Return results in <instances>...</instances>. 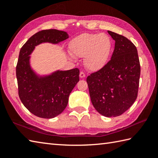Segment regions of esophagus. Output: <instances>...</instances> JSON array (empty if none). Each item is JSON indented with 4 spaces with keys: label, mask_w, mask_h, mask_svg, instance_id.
I'll use <instances>...</instances> for the list:
<instances>
[{
    "label": "esophagus",
    "mask_w": 158,
    "mask_h": 158,
    "mask_svg": "<svg viewBox=\"0 0 158 158\" xmlns=\"http://www.w3.org/2000/svg\"><path fill=\"white\" fill-rule=\"evenodd\" d=\"M79 77H80V78H84V77H85V73L83 72H81L79 74Z\"/></svg>",
    "instance_id": "34e87169"
}]
</instances>
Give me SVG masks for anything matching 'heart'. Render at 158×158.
<instances>
[{"instance_id":"b5f03b06","label":"heart","mask_w":158,"mask_h":158,"mask_svg":"<svg viewBox=\"0 0 158 158\" xmlns=\"http://www.w3.org/2000/svg\"><path fill=\"white\" fill-rule=\"evenodd\" d=\"M111 39L105 34L83 33L71 40L69 43L70 52L74 57H84V65L92 72L102 69L109 62L111 55Z\"/></svg>"}]
</instances>
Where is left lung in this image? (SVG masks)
<instances>
[{
    "label": "left lung",
    "instance_id": "left-lung-1",
    "mask_svg": "<svg viewBox=\"0 0 158 158\" xmlns=\"http://www.w3.org/2000/svg\"><path fill=\"white\" fill-rule=\"evenodd\" d=\"M115 41L110 61L87 77L92 105L107 117L121 115L138 94L140 66L135 45L125 36L109 31Z\"/></svg>",
    "mask_w": 158,
    "mask_h": 158
}]
</instances>
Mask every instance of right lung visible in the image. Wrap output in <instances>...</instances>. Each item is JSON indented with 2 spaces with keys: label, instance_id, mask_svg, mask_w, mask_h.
Listing matches in <instances>:
<instances>
[{
  "label": "right lung",
  "instance_id": "right-lung-1",
  "mask_svg": "<svg viewBox=\"0 0 158 158\" xmlns=\"http://www.w3.org/2000/svg\"><path fill=\"white\" fill-rule=\"evenodd\" d=\"M69 37L64 31L44 30L32 35L20 49L16 66L19 98L30 112L41 118H53L65 109L70 94L79 81V70L40 75L32 68L31 55L41 43L58 44Z\"/></svg>",
  "mask_w": 158,
  "mask_h": 158
}]
</instances>
